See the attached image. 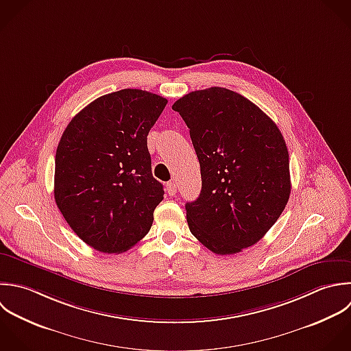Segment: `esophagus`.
<instances>
[{"mask_svg":"<svg viewBox=\"0 0 351 351\" xmlns=\"http://www.w3.org/2000/svg\"><path fill=\"white\" fill-rule=\"evenodd\" d=\"M176 190H178V184L175 180H171L167 183V191L169 195H175L176 194Z\"/></svg>","mask_w":351,"mask_h":351,"instance_id":"1","label":"esophagus"}]
</instances>
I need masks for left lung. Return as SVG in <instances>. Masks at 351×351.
I'll use <instances>...</instances> for the list:
<instances>
[{
    "mask_svg": "<svg viewBox=\"0 0 351 351\" xmlns=\"http://www.w3.org/2000/svg\"><path fill=\"white\" fill-rule=\"evenodd\" d=\"M172 109L190 128L201 167V194L186 204L191 234L220 256L256 245L291 193L280 130L257 105L224 87L191 91Z\"/></svg>",
    "mask_w": 351,
    "mask_h": 351,
    "instance_id": "left-lung-1",
    "label": "left lung"
}]
</instances>
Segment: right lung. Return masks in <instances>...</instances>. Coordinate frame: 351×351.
I'll return each mask as SVG.
<instances>
[{"label": "right lung", "mask_w": 351, "mask_h": 351, "mask_svg": "<svg viewBox=\"0 0 351 351\" xmlns=\"http://www.w3.org/2000/svg\"><path fill=\"white\" fill-rule=\"evenodd\" d=\"M167 99L138 88L102 95L66 125L56 152L54 199L93 249L119 254L150 230L164 198L152 175L147 134Z\"/></svg>", "instance_id": "1"}]
</instances>
